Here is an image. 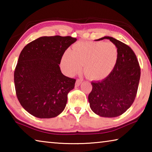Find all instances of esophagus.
I'll list each match as a JSON object with an SVG mask.
<instances>
[{
	"instance_id": "34e87169",
	"label": "esophagus",
	"mask_w": 152,
	"mask_h": 152,
	"mask_svg": "<svg viewBox=\"0 0 152 152\" xmlns=\"http://www.w3.org/2000/svg\"><path fill=\"white\" fill-rule=\"evenodd\" d=\"M82 79H77L76 80V84H75V86H76V87H78V86H80V84L82 82Z\"/></svg>"
}]
</instances>
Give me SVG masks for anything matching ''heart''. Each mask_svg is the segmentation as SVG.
I'll list each match as a JSON object with an SVG mask.
<instances>
[{"instance_id":"b5f03b06","label":"heart","mask_w":152,"mask_h":152,"mask_svg":"<svg viewBox=\"0 0 152 152\" xmlns=\"http://www.w3.org/2000/svg\"><path fill=\"white\" fill-rule=\"evenodd\" d=\"M119 51L112 42H84L74 46L73 50H67L61 58V67L68 75L84 71L88 78L101 80L106 78L116 66Z\"/></svg>"}]
</instances>
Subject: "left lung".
Listing matches in <instances>:
<instances>
[{
	"instance_id": "1",
	"label": "left lung",
	"mask_w": 152,
	"mask_h": 152,
	"mask_svg": "<svg viewBox=\"0 0 152 152\" xmlns=\"http://www.w3.org/2000/svg\"><path fill=\"white\" fill-rule=\"evenodd\" d=\"M117 45L119 54L116 66L101 81L92 82L88 95L90 107L96 115L116 117L123 114L134 102L141 70L137 57L129 46L112 37H104Z\"/></svg>"
}]
</instances>
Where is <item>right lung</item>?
I'll return each instance as SVG.
<instances>
[{
    "label": "right lung",
    "mask_w": 152,
    "mask_h": 152,
    "mask_svg": "<svg viewBox=\"0 0 152 152\" xmlns=\"http://www.w3.org/2000/svg\"><path fill=\"white\" fill-rule=\"evenodd\" d=\"M76 40L70 36H44L20 52L14 72L15 91L20 104L33 116L53 118L65 109L76 80L64 76L59 64Z\"/></svg>",
    "instance_id": "1"
}]
</instances>
